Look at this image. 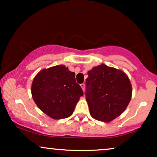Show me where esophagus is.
Masks as SVG:
<instances>
[{
    "label": "esophagus",
    "mask_w": 157,
    "mask_h": 157,
    "mask_svg": "<svg viewBox=\"0 0 157 157\" xmlns=\"http://www.w3.org/2000/svg\"><path fill=\"white\" fill-rule=\"evenodd\" d=\"M80 86H81V88H82V89L84 91V90H85V83H81Z\"/></svg>",
    "instance_id": "obj_1"
}]
</instances>
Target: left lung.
I'll return each mask as SVG.
<instances>
[{"label":"left lung","mask_w":157,"mask_h":157,"mask_svg":"<svg viewBox=\"0 0 157 157\" xmlns=\"http://www.w3.org/2000/svg\"><path fill=\"white\" fill-rule=\"evenodd\" d=\"M86 100L95 120L110 122L125 111L131 98L132 88L122 71L102 64L88 71Z\"/></svg>","instance_id":"1"}]
</instances>
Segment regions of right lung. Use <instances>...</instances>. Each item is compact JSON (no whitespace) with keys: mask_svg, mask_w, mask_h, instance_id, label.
Masks as SVG:
<instances>
[{"mask_svg":"<svg viewBox=\"0 0 157 157\" xmlns=\"http://www.w3.org/2000/svg\"><path fill=\"white\" fill-rule=\"evenodd\" d=\"M34 101L41 111L59 120L72 114L83 91L75 80V73L63 65L43 69L32 86Z\"/></svg>","mask_w":157,"mask_h":157,"instance_id":"right-lung-1","label":"right lung"}]
</instances>
